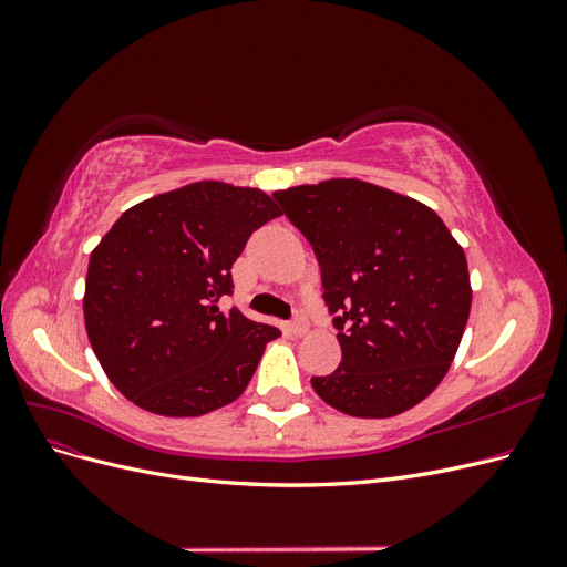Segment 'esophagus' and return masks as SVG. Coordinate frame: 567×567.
Returning <instances> with one entry per match:
<instances>
[{
  "label": "esophagus",
  "instance_id": "esophagus-1",
  "mask_svg": "<svg viewBox=\"0 0 567 567\" xmlns=\"http://www.w3.org/2000/svg\"><path fill=\"white\" fill-rule=\"evenodd\" d=\"M307 331H310V323H307V319L302 315H296V319L290 321V333H293V336H305Z\"/></svg>",
  "mask_w": 567,
  "mask_h": 567
}]
</instances>
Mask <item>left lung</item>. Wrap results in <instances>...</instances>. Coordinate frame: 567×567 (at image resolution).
Here are the masks:
<instances>
[{
	"mask_svg": "<svg viewBox=\"0 0 567 567\" xmlns=\"http://www.w3.org/2000/svg\"><path fill=\"white\" fill-rule=\"evenodd\" d=\"M312 244L336 315L340 367L312 388L357 419H390L431 394L454 362L471 315L463 248L421 200L362 179L274 192Z\"/></svg>",
	"mask_w": 567,
	"mask_h": 567,
	"instance_id": "left-lung-1",
	"label": "left lung"
}]
</instances>
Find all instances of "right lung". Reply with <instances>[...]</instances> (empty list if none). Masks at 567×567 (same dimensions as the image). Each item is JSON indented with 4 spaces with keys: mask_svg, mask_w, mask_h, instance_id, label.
Returning a JSON list of instances; mask_svg holds the SVG:
<instances>
[{
    "mask_svg": "<svg viewBox=\"0 0 567 567\" xmlns=\"http://www.w3.org/2000/svg\"><path fill=\"white\" fill-rule=\"evenodd\" d=\"M281 210L265 192L194 182L132 205L92 250L84 329L109 381L151 414L203 416L234 402L281 336L219 300L231 265Z\"/></svg>",
    "mask_w": 567,
    "mask_h": 567,
    "instance_id": "add662e5",
    "label": "right lung"
}]
</instances>
